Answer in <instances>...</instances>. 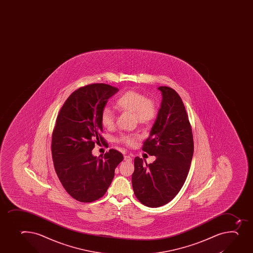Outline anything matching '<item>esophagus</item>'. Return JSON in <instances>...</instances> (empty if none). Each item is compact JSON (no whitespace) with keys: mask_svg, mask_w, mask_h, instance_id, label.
Listing matches in <instances>:
<instances>
[{"mask_svg":"<svg viewBox=\"0 0 253 253\" xmlns=\"http://www.w3.org/2000/svg\"><path fill=\"white\" fill-rule=\"evenodd\" d=\"M124 160H125V162H128V163H130V162H132V158H131L130 156L129 155H126L125 156Z\"/></svg>","mask_w":253,"mask_h":253,"instance_id":"34e87169","label":"esophagus"}]
</instances>
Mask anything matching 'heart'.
Instances as JSON below:
<instances>
[{
	"instance_id": "b5f03b06",
	"label": "heart",
	"mask_w": 253,
	"mask_h": 253,
	"mask_svg": "<svg viewBox=\"0 0 253 253\" xmlns=\"http://www.w3.org/2000/svg\"><path fill=\"white\" fill-rule=\"evenodd\" d=\"M116 107L120 110L132 111L135 120L142 125H148L155 120L158 115V106L153 98L147 97L145 94L138 90H127L123 93L115 101ZM100 120L105 128H112L115 125V115L110 108H103ZM138 135L133 133H123L117 138L120 143L126 145H134Z\"/></svg>"
}]
</instances>
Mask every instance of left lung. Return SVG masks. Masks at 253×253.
Segmentation results:
<instances>
[{"label": "left lung", "mask_w": 253, "mask_h": 253, "mask_svg": "<svg viewBox=\"0 0 253 253\" xmlns=\"http://www.w3.org/2000/svg\"><path fill=\"white\" fill-rule=\"evenodd\" d=\"M158 89L163 101L142 148L157 159L144 166L143 159L136 157L132 175L134 195L151 208L163 206L177 195L187 177L194 153L192 128L181 98L172 88Z\"/></svg>", "instance_id": "left-lung-1"}]
</instances>
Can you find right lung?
<instances>
[{
	"label": "right lung",
	"mask_w": 253,
	"mask_h": 253,
	"mask_svg": "<svg viewBox=\"0 0 253 253\" xmlns=\"http://www.w3.org/2000/svg\"><path fill=\"white\" fill-rule=\"evenodd\" d=\"M118 90L104 83L85 85L69 95L58 113L51 144L53 165L66 191L80 202L102 197L124 159L115 149L101 158L91 153L95 143L105 141L100 112Z\"/></svg>",
	"instance_id": "obj_1"
}]
</instances>
